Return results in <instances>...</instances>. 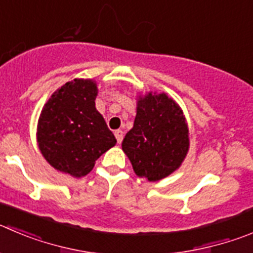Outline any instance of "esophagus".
<instances>
[{
	"label": "esophagus",
	"mask_w": 253,
	"mask_h": 253,
	"mask_svg": "<svg viewBox=\"0 0 253 253\" xmlns=\"http://www.w3.org/2000/svg\"><path fill=\"white\" fill-rule=\"evenodd\" d=\"M115 136H116V140H117V142L121 143L122 140H124V132H122L121 129H117V131H115Z\"/></svg>",
	"instance_id": "esophagus-1"
}]
</instances>
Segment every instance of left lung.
<instances>
[{"mask_svg": "<svg viewBox=\"0 0 253 253\" xmlns=\"http://www.w3.org/2000/svg\"><path fill=\"white\" fill-rule=\"evenodd\" d=\"M188 148V126L180 106L166 93L140 96L133 127L122 141L134 173L152 182L162 180L181 166Z\"/></svg>", "mask_w": 253, "mask_h": 253, "instance_id": "left-lung-1", "label": "left lung"}]
</instances>
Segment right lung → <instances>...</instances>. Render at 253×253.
Masks as SVG:
<instances>
[{
    "instance_id": "1",
    "label": "right lung",
    "mask_w": 253,
    "mask_h": 253,
    "mask_svg": "<svg viewBox=\"0 0 253 253\" xmlns=\"http://www.w3.org/2000/svg\"><path fill=\"white\" fill-rule=\"evenodd\" d=\"M97 91L93 80L75 79L52 93L40 115L37 143L42 156L72 177L86 176L117 142L96 110Z\"/></svg>"
}]
</instances>
